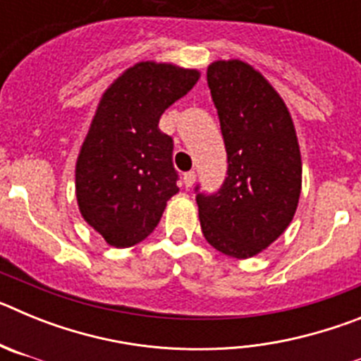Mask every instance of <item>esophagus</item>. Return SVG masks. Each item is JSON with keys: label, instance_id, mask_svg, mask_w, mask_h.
<instances>
[{"label": "esophagus", "instance_id": "esophagus-1", "mask_svg": "<svg viewBox=\"0 0 361 361\" xmlns=\"http://www.w3.org/2000/svg\"><path fill=\"white\" fill-rule=\"evenodd\" d=\"M195 178H197L195 171H193V170L186 171V173H184V177H183V180H184V184H186V188L193 186V183H195Z\"/></svg>", "mask_w": 361, "mask_h": 361}]
</instances>
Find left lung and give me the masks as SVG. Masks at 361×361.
I'll list each match as a JSON object with an SVG mask.
<instances>
[{
  "label": "left lung",
  "mask_w": 361,
  "mask_h": 361,
  "mask_svg": "<svg viewBox=\"0 0 361 361\" xmlns=\"http://www.w3.org/2000/svg\"><path fill=\"white\" fill-rule=\"evenodd\" d=\"M208 86L228 153L215 193L195 186L204 238L220 253L247 258L286 231L298 206L302 161L282 97L245 63L216 61Z\"/></svg>",
  "instance_id": "8db88e82"
}]
</instances>
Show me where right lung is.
Masks as SVG:
<instances>
[{"label":"right lung","instance_id":"add662e5","mask_svg":"<svg viewBox=\"0 0 361 361\" xmlns=\"http://www.w3.org/2000/svg\"><path fill=\"white\" fill-rule=\"evenodd\" d=\"M197 79V70L139 63L104 92L79 153L75 195L81 215L110 245L145 240L178 191L173 139L159 119Z\"/></svg>","mask_w":361,"mask_h":361}]
</instances>
